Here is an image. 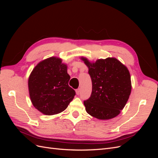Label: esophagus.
Masks as SVG:
<instances>
[{
  "label": "esophagus",
  "mask_w": 158,
  "mask_h": 158,
  "mask_svg": "<svg viewBox=\"0 0 158 158\" xmlns=\"http://www.w3.org/2000/svg\"><path fill=\"white\" fill-rule=\"evenodd\" d=\"M76 94H77V95H79L80 93V88H78V89H76Z\"/></svg>",
  "instance_id": "34e87169"
}]
</instances>
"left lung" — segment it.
Segmentation results:
<instances>
[{
  "label": "left lung",
  "instance_id": "8db88e82",
  "mask_svg": "<svg viewBox=\"0 0 158 158\" xmlns=\"http://www.w3.org/2000/svg\"><path fill=\"white\" fill-rule=\"evenodd\" d=\"M88 66L92 82L90 98L84 102L85 111L100 120L117 117L125 107L132 89L129 70L114 57L90 62L81 56Z\"/></svg>",
  "mask_w": 158,
  "mask_h": 158
}]
</instances>
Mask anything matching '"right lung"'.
<instances>
[{
    "instance_id": "right-lung-1",
    "label": "right lung",
    "mask_w": 158,
    "mask_h": 158,
    "mask_svg": "<svg viewBox=\"0 0 158 158\" xmlns=\"http://www.w3.org/2000/svg\"><path fill=\"white\" fill-rule=\"evenodd\" d=\"M67 65L59 57L43 60L28 78V89L34 107L45 115L59 114L67 108L76 94L69 85Z\"/></svg>"
}]
</instances>
